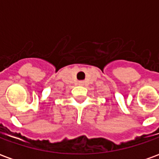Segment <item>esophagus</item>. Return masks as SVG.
Segmentation results:
<instances>
[{
    "instance_id": "obj_1",
    "label": "esophagus",
    "mask_w": 159,
    "mask_h": 159,
    "mask_svg": "<svg viewBox=\"0 0 159 159\" xmlns=\"http://www.w3.org/2000/svg\"><path fill=\"white\" fill-rule=\"evenodd\" d=\"M79 85H84V82H79Z\"/></svg>"
}]
</instances>
